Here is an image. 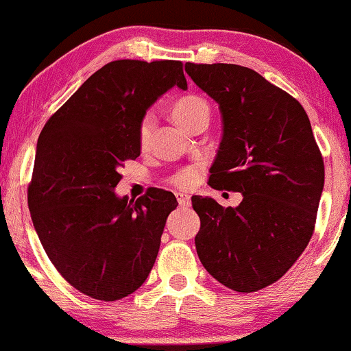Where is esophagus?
Wrapping results in <instances>:
<instances>
[{
	"label": "esophagus",
	"mask_w": 351,
	"mask_h": 351,
	"mask_svg": "<svg viewBox=\"0 0 351 351\" xmlns=\"http://www.w3.org/2000/svg\"><path fill=\"white\" fill-rule=\"evenodd\" d=\"M176 199H178V204L183 206V208H188L191 204V196L186 193H176Z\"/></svg>",
	"instance_id": "esophagus-1"
}]
</instances>
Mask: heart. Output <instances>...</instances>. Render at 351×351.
Returning a JSON list of instances; mask_svg holds the SVG:
<instances>
[{"mask_svg":"<svg viewBox=\"0 0 351 351\" xmlns=\"http://www.w3.org/2000/svg\"><path fill=\"white\" fill-rule=\"evenodd\" d=\"M201 111H209L208 103H206L202 98H199V96L189 95V96H183V98H180L178 101H175V104H173L171 108V116L176 124L184 129L189 124V121H193V117H196ZM150 130H152V116L150 114H147V116L143 117V121L141 122V129H138V137H141L142 143L149 138ZM199 176H201V168L197 167V165H189V167L181 168V170L175 173V175H171L170 183L176 188L188 189L197 183Z\"/></svg>","mask_w":351,"mask_h":351,"instance_id":"heart-1","label":"heart"}]
</instances>
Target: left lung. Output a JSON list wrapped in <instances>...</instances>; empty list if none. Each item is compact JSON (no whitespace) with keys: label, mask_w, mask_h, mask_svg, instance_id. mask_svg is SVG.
<instances>
[{"label":"left lung","mask_w":351,"mask_h":351,"mask_svg":"<svg viewBox=\"0 0 351 351\" xmlns=\"http://www.w3.org/2000/svg\"><path fill=\"white\" fill-rule=\"evenodd\" d=\"M184 69L222 112L209 184L243 196L237 208L193 197L201 219L197 256L223 286L255 293L285 276L314 234L322 154L301 103L255 70L232 63Z\"/></svg>","instance_id":"obj_1"}]
</instances>
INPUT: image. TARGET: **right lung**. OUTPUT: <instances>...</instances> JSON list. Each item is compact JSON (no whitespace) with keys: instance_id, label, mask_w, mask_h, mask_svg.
Here are the masks:
<instances>
[{"instance_id":"1","label":"right lung","mask_w":351,"mask_h":351,"mask_svg":"<svg viewBox=\"0 0 351 351\" xmlns=\"http://www.w3.org/2000/svg\"><path fill=\"white\" fill-rule=\"evenodd\" d=\"M186 90L178 60H114L91 75L45 122L27 204L57 271L98 301L137 291L157 260L167 217L178 202L165 189L117 197L124 162L141 155L138 129L171 86Z\"/></svg>"}]
</instances>
